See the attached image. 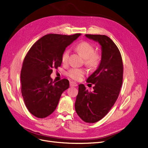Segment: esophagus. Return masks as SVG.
I'll use <instances>...</instances> for the list:
<instances>
[{
	"label": "esophagus",
	"instance_id": "1",
	"mask_svg": "<svg viewBox=\"0 0 148 148\" xmlns=\"http://www.w3.org/2000/svg\"><path fill=\"white\" fill-rule=\"evenodd\" d=\"M69 85H70V86H77V84L74 82H70Z\"/></svg>",
	"mask_w": 148,
	"mask_h": 148
}]
</instances>
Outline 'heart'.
<instances>
[{"instance_id": "b5f03b06", "label": "heart", "mask_w": 148, "mask_h": 148, "mask_svg": "<svg viewBox=\"0 0 148 148\" xmlns=\"http://www.w3.org/2000/svg\"><path fill=\"white\" fill-rule=\"evenodd\" d=\"M75 49L84 58L85 64L91 69L96 68L101 61V55L97 52H95V47L88 41H83L78 43ZM69 50L65 49L62 56V62L63 64L68 62ZM86 74V70L83 68H71L69 69L66 75L74 80H79Z\"/></svg>"}]
</instances>
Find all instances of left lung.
Here are the masks:
<instances>
[{"instance_id": "obj_1", "label": "left lung", "mask_w": 148, "mask_h": 148, "mask_svg": "<svg viewBox=\"0 0 148 148\" xmlns=\"http://www.w3.org/2000/svg\"><path fill=\"white\" fill-rule=\"evenodd\" d=\"M85 36L99 42L102 58L99 67L86 80L94 84V91L79 85L75 109L84 121L94 123L106 115L118 99L123 84V63L121 53L110 38L103 35Z\"/></svg>"}]
</instances>
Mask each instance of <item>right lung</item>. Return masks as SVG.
<instances>
[{"mask_svg":"<svg viewBox=\"0 0 148 148\" xmlns=\"http://www.w3.org/2000/svg\"><path fill=\"white\" fill-rule=\"evenodd\" d=\"M80 35H46L27 53L21 71V93L33 115L39 118L50 115L57 108L62 92L69 88L68 80L55 82L50 75L53 69L61 66L66 47Z\"/></svg>","mask_w":148,"mask_h":148,"instance_id":"add662e5","label":"right lung"}]
</instances>
